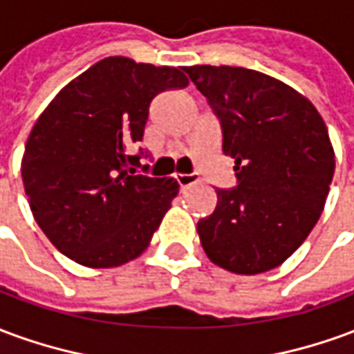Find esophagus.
I'll return each mask as SVG.
<instances>
[{
	"instance_id": "34e87169",
	"label": "esophagus",
	"mask_w": 354,
	"mask_h": 354,
	"mask_svg": "<svg viewBox=\"0 0 354 354\" xmlns=\"http://www.w3.org/2000/svg\"><path fill=\"white\" fill-rule=\"evenodd\" d=\"M176 180L180 187H189V185H195L201 182L199 174H176Z\"/></svg>"
}]
</instances>
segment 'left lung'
Returning <instances> with one entry per match:
<instances>
[{"mask_svg":"<svg viewBox=\"0 0 354 354\" xmlns=\"http://www.w3.org/2000/svg\"><path fill=\"white\" fill-rule=\"evenodd\" d=\"M222 127L237 185L216 189L214 212L197 223L216 266L266 273L288 260L319 222L335 157L322 117L282 81L237 66L185 68Z\"/></svg>","mask_w":354,"mask_h":354,"instance_id":"8db88e82","label":"left lung"}]
</instances>
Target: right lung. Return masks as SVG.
<instances>
[{
	"label": "right lung",
	"instance_id": "1",
	"mask_svg": "<svg viewBox=\"0 0 354 354\" xmlns=\"http://www.w3.org/2000/svg\"><path fill=\"white\" fill-rule=\"evenodd\" d=\"M184 68L108 57L70 81L35 121L22 182L35 222L53 245L85 267L138 258L178 195L174 178L136 174L149 104L187 87ZM147 170L146 167H142Z\"/></svg>",
	"mask_w": 354,
	"mask_h": 354
}]
</instances>
